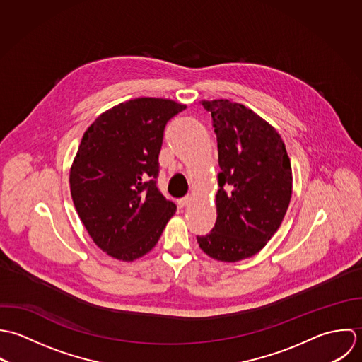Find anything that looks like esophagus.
Returning <instances> with one entry per match:
<instances>
[{
    "label": "esophagus",
    "instance_id": "34e87169",
    "mask_svg": "<svg viewBox=\"0 0 362 362\" xmlns=\"http://www.w3.org/2000/svg\"><path fill=\"white\" fill-rule=\"evenodd\" d=\"M190 202H192V199H190L189 196H186V197H183V199H179V200H177V206L183 209V207L189 206V204H190Z\"/></svg>",
    "mask_w": 362,
    "mask_h": 362
}]
</instances>
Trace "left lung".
Instances as JSON below:
<instances>
[{"mask_svg": "<svg viewBox=\"0 0 362 362\" xmlns=\"http://www.w3.org/2000/svg\"><path fill=\"white\" fill-rule=\"evenodd\" d=\"M217 134V221L197 236L204 253L239 262L260 252L280 228L292 194L286 145L273 126L249 107L226 99L203 100Z\"/></svg>", "mask_w": 362, "mask_h": 362, "instance_id": "left-lung-1", "label": "left lung"}]
</instances>
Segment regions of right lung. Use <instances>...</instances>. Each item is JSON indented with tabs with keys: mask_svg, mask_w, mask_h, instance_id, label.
Returning <instances> with one entry per match:
<instances>
[{
	"mask_svg": "<svg viewBox=\"0 0 362 362\" xmlns=\"http://www.w3.org/2000/svg\"><path fill=\"white\" fill-rule=\"evenodd\" d=\"M186 105L137 98L102 113L83 133L70 170L74 206L92 240L133 262L158 242L176 204L156 187L166 123Z\"/></svg>",
	"mask_w": 362,
	"mask_h": 362,
	"instance_id": "add662e5",
	"label": "right lung"
}]
</instances>
